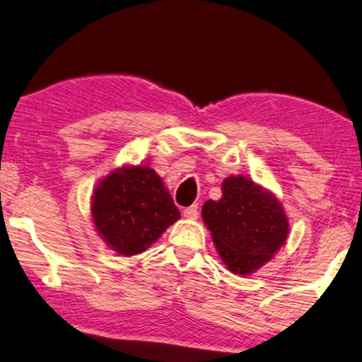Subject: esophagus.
I'll return each instance as SVG.
<instances>
[{
    "instance_id": "obj_1",
    "label": "esophagus",
    "mask_w": 362,
    "mask_h": 362,
    "mask_svg": "<svg viewBox=\"0 0 362 362\" xmlns=\"http://www.w3.org/2000/svg\"><path fill=\"white\" fill-rule=\"evenodd\" d=\"M183 217H187V219H197L198 217V206H190V208H185L183 209Z\"/></svg>"
}]
</instances>
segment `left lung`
Returning <instances> with one entry per match:
<instances>
[{
  "label": "left lung",
  "instance_id": "obj_1",
  "mask_svg": "<svg viewBox=\"0 0 362 362\" xmlns=\"http://www.w3.org/2000/svg\"><path fill=\"white\" fill-rule=\"evenodd\" d=\"M202 216L221 259L238 275L257 271L288 235V221L279 199L243 175L227 177L222 198L206 202Z\"/></svg>",
  "mask_w": 362,
  "mask_h": 362
}]
</instances>
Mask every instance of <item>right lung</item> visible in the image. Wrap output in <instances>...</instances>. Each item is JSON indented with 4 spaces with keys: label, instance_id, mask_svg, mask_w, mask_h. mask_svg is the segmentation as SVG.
<instances>
[{
    "label": "right lung",
    "instance_id": "add662e5",
    "mask_svg": "<svg viewBox=\"0 0 362 362\" xmlns=\"http://www.w3.org/2000/svg\"><path fill=\"white\" fill-rule=\"evenodd\" d=\"M91 217L96 232L119 255L134 256L180 219L160 177L146 165L112 170L95 188Z\"/></svg>",
    "mask_w": 362,
    "mask_h": 362
}]
</instances>
